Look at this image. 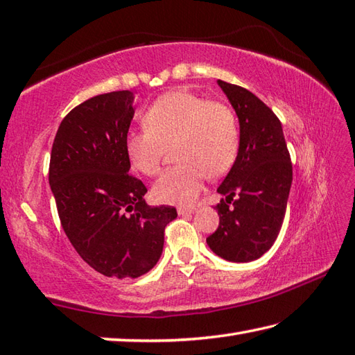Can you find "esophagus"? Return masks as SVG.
<instances>
[{"label": "esophagus", "instance_id": "esophagus-1", "mask_svg": "<svg viewBox=\"0 0 355 355\" xmlns=\"http://www.w3.org/2000/svg\"><path fill=\"white\" fill-rule=\"evenodd\" d=\"M178 215H191L196 212V207H178Z\"/></svg>", "mask_w": 355, "mask_h": 355}]
</instances>
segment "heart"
<instances>
[{"label":"heart","mask_w":355,"mask_h":355,"mask_svg":"<svg viewBox=\"0 0 355 355\" xmlns=\"http://www.w3.org/2000/svg\"><path fill=\"white\" fill-rule=\"evenodd\" d=\"M143 123L144 128L130 130L124 141L132 168L144 175H157L173 144V157L180 162L152 187V196L159 203H192L206 177L225 175L237 158V116L223 103L189 90H171L150 104Z\"/></svg>","instance_id":"b5f03b06"}]
</instances>
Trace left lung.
<instances>
[{"label":"left lung","mask_w":355,"mask_h":355,"mask_svg":"<svg viewBox=\"0 0 355 355\" xmlns=\"http://www.w3.org/2000/svg\"><path fill=\"white\" fill-rule=\"evenodd\" d=\"M240 123L239 154L218 186L220 225L206 239L221 259H260L277 240L293 183V164L282 123L248 89L218 80Z\"/></svg>","instance_id":"left-lung-1"}]
</instances>
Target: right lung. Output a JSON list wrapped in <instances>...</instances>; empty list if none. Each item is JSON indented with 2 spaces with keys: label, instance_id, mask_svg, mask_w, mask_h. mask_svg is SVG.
<instances>
[{
  "label": "right lung",
  "instance_id": "right-lung-1",
  "mask_svg": "<svg viewBox=\"0 0 355 355\" xmlns=\"http://www.w3.org/2000/svg\"><path fill=\"white\" fill-rule=\"evenodd\" d=\"M130 90L81 103L55 135L49 184L61 226L75 251L96 272L137 279L157 265L172 206H148L141 180L129 173L124 149L135 109Z\"/></svg>",
  "mask_w": 355,
  "mask_h": 355
}]
</instances>
